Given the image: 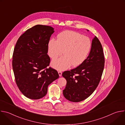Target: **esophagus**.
<instances>
[{"label":"esophagus","instance_id":"1","mask_svg":"<svg viewBox=\"0 0 125 125\" xmlns=\"http://www.w3.org/2000/svg\"><path fill=\"white\" fill-rule=\"evenodd\" d=\"M62 72H61V71H59V72H58V74H59V76L60 77L62 76Z\"/></svg>","mask_w":125,"mask_h":125}]
</instances>
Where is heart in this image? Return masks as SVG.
Returning a JSON list of instances; mask_svg holds the SVG:
<instances>
[{"instance_id": "obj_1", "label": "heart", "mask_w": 125, "mask_h": 125, "mask_svg": "<svg viewBox=\"0 0 125 125\" xmlns=\"http://www.w3.org/2000/svg\"><path fill=\"white\" fill-rule=\"evenodd\" d=\"M92 47L90 38L80 33L65 31L59 33L57 41L51 39L48 43V54L54 59L62 54L61 57L51 62V66L58 70H65L71 65L77 67L86 59Z\"/></svg>"}]
</instances>
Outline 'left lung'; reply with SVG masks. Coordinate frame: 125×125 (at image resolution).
I'll list each match as a JSON object with an SVG mask.
<instances>
[{
  "label": "left lung",
  "mask_w": 125,
  "mask_h": 125,
  "mask_svg": "<svg viewBox=\"0 0 125 125\" xmlns=\"http://www.w3.org/2000/svg\"><path fill=\"white\" fill-rule=\"evenodd\" d=\"M104 61L101 44L95 36L93 40L90 52L84 62L77 68L62 73L67 81L63 91L64 96L74 102L82 101L90 96L99 83Z\"/></svg>",
  "instance_id": "1"
}]
</instances>
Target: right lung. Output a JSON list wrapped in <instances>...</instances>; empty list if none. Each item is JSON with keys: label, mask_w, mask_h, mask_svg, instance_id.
I'll use <instances>...</instances> for the list:
<instances>
[{"label": "right lung", "mask_w": 125, "mask_h": 125, "mask_svg": "<svg viewBox=\"0 0 125 125\" xmlns=\"http://www.w3.org/2000/svg\"><path fill=\"white\" fill-rule=\"evenodd\" d=\"M54 28L35 25L27 30L15 45L12 67L16 84L21 93L31 99L47 94L48 86L59 78L57 71L47 68L50 63L48 43Z\"/></svg>", "instance_id": "right-lung-1"}]
</instances>
